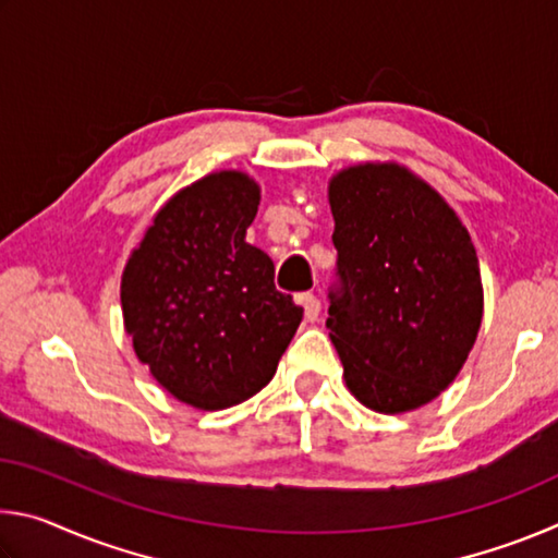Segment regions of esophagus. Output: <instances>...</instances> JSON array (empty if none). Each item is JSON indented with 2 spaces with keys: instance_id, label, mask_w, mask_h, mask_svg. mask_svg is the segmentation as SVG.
I'll return each instance as SVG.
<instances>
[{
  "instance_id": "1",
  "label": "esophagus",
  "mask_w": 558,
  "mask_h": 558,
  "mask_svg": "<svg viewBox=\"0 0 558 558\" xmlns=\"http://www.w3.org/2000/svg\"><path fill=\"white\" fill-rule=\"evenodd\" d=\"M302 307H305V319L307 323H315V319L319 317V310H323V305H319V298L315 295H302Z\"/></svg>"
}]
</instances>
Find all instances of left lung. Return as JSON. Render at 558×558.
Wrapping results in <instances>:
<instances>
[{"label": "left lung", "mask_w": 558, "mask_h": 558, "mask_svg": "<svg viewBox=\"0 0 558 558\" xmlns=\"http://www.w3.org/2000/svg\"><path fill=\"white\" fill-rule=\"evenodd\" d=\"M337 286L329 339L347 389L379 413L421 409L456 381L483 323L475 245L446 199L396 162L329 179Z\"/></svg>", "instance_id": "8db88e82"}]
</instances>
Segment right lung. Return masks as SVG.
<instances>
[{"mask_svg": "<svg viewBox=\"0 0 558 558\" xmlns=\"http://www.w3.org/2000/svg\"><path fill=\"white\" fill-rule=\"evenodd\" d=\"M260 186L239 169L202 177L155 214L122 270L125 332L159 386L219 411L266 386L302 307L276 290V266L245 243Z\"/></svg>", "mask_w": 558, "mask_h": 558, "instance_id": "1", "label": "right lung"}]
</instances>
